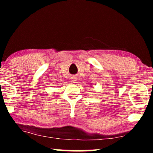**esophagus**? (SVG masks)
<instances>
[{
	"label": "esophagus",
	"mask_w": 153,
	"mask_h": 153,
	"mask_svg": "<svg viewBox=\"0 0 153 153\" xmlns=\"http://www.w3.org/2000/svg\"><path fill=\"white\" fill-rule=\"evenodd\" d=\"M71 79H72V81L73 83H76L77 81V77L76 76H72Z\"/></svg>",
	"instance_id": "1"
}]
</instances>
